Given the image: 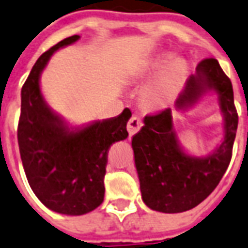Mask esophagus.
I'll return each mask as SVG.
<instances>
[{
	"mask_svg": "<svg viewBox=\"0 0 248 248\" xmlns=\"http://www.w3.org/2000/svg\"><path fill=\"white\" fill-rule=\"evenodd\" d=\"M141 126H142V120H141L139 116L133 115V116L129 119L128 124H126V129L129 132V136H133L135 133H137V132L141 129Z\"/></svg>",
	"mask_w": 248,
	"mask_h": 248,
	"instance_id": "1",
	"label": "esophagus"
}]
</instances>
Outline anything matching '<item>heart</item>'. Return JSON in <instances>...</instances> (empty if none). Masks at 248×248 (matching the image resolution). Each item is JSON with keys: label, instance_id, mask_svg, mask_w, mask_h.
<instances>
[{"label": "heart", "instance_id": "obj_1", "mask_svg": "<svg viewBox=\"0 0 248 248\" xmlns=\"http://www.w3.org/2000/svg\"><path fill=\"white\" fill-rule=\"evenodd\" d=\"M170 61L171 57H169V56L158 57L157 60H154L149 64L148 70H150V72L162 70L170 64ZM184 73H186V66H184L183 62H176L175 65H172V68L169 69L166 73L158 79V82L153 86L152 90L149 91V103L152 106H162V104L166 103V100L170 98L171 94L174 93L175 89L178 87V85L182 81Z\"/></svg>", "mask_w": 248, "mask_h": 248}]
</instances>
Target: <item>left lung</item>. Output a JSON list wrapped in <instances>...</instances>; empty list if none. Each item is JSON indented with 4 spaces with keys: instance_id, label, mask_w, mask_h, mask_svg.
<instances>
[{
    "instance_id": "8db88e82",
    "label": "left lung",
    "mask_w": 248,
    "mask_h": 248,
    "mask_svg": "<svg viewBox=\"0 0 248 248\" xmlns=\"http://www.w3.org/2000/svg\"><path fill=\"white\" fill-rule=\"evenodd\" d=\"M209 89L217 90L225 120V139L205 158L191 157L179 148L171 108L146 115L144 126L132 139L135 163L142 200L153 210L180 213L199 205L218 186L232 161L238 126L230 78L216 59H204L196 76L187 79L175 106L183 109L195 103Z\"/></svg>"
}]
</instances>
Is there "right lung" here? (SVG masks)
I'll list each match as a JSON object with an SVG mask.
<instances>
[{
    "instance_id": "1",
    "label": "right lung",
    "mask_w": 248,
    "mask_h": 248,
    "mask_svg": "<svg viewBox=\"0 0 248 248\" xmlns=\"http://www.w3.org/2000/svg\"><path fill=\"white\" fill-rule=\"evenodd\" d=\"M73 35L46 51L22 86L18 145L26 176L40 202L57 213L81 216L103 202L104 175L111 145L128 137L125 108L119 116L70 132L44 103L39 78L59 48L72 44Z\"/></svg>"
}]
</instances>
